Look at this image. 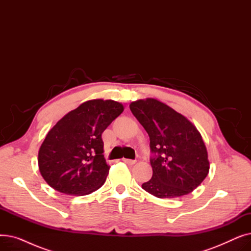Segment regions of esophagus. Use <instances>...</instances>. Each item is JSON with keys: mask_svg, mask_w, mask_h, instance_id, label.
Instances as JSON below:
<instances>
[{"mask_svg": "<svg viewBox=\"0 0 251 251\" xmlns=\"http://www.w3.org/2000/svg\"><path fill=\"white\" fill-rule=\"evenodd\" d=\"M123 162H124L125 164L129 165V166H132V165H134V164H135V161H133V160H129V159H123Z\"/></svg>", "mask_w": 251, "mask_h": 251, "instance_id": "esophagus-1", "label": "esophagus"}]
</instances>
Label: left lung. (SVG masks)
Returning <instances> with one entry per match:
<instances>
[{
    "label": "left lung",
    "instance_id": "8db88e82",
    "mask_svg": "<svg viewBox=\"0 0 251 251\" xmlns=\"http://www.w3.org/2000/svg\"><path fill=\"white\" fill-rule=\"evenodd\" d=\"M130 110L150 136L152 177L142 188L159 199L192 192L209 171L207 151L199 130L180 113L155 99L138 100Z\"/></svg>",
    "mask_w": 251,
    "mask_h": 251
}]
</instances>
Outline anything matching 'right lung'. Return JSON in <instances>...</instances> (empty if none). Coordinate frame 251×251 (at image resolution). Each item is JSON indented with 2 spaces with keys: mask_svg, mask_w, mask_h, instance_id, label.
Masks as SVG:
<instances>
[{
  "mask_svg": "<svg viewBox=\"0 0 251 251\" xmlns=\"http://www.w3.org/2000/svg\"><path fill=\"white\" fill-rule=\"evenodd\" d=\"M124 111L121 102L87 100L52 127L38 151V168L55 190L87 195L100 188L110 166L103 157L101 134Z\"/></svg>",
  "mask_w": 251,
  "mask_h": 251,
  "instance_id": "1",
  "label": "right lung"
}]
</instances>
